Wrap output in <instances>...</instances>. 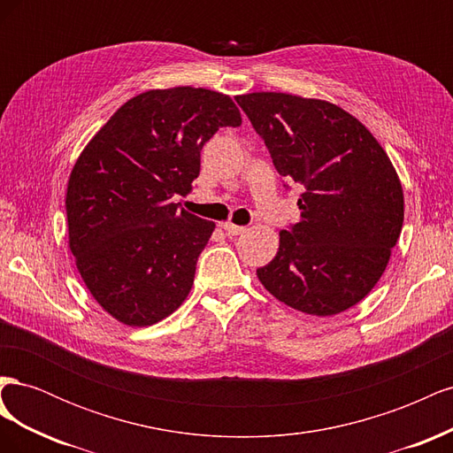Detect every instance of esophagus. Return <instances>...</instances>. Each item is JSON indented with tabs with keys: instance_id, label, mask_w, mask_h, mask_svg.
<instances>
[{
	"instance_id": "34e87169",
	"label": "esophagus",
	"mask_w": 453,
	"mask_h": 453,
	"mask_svg": "<svg viewBox=\"0 0 453 453\" xmlns=\"http://www.w3.org/2000/svg\"><path fill=\"white\" fill-rule=\"evenodd\" d=\"M221 226L230 236H238V234H243V232H245V226H240V225H234V223H223Z\"/></svg>"
}]
</instances>
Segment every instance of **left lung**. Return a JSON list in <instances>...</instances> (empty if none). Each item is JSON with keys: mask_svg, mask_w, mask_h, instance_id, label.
<instances>
[{"mask_svg": "<svg viewBox=\"0 0 453 453\" xmlns=\"http://www.w3.org/2000/svg\"><path fill=\"white\" fill-rule=\"evenodd\" d=\"M278 173L304 187L300 221L257 276L310 315L346 311L372 291L401 236L399 175L372 134L344 109L285 92L236 96Z\"/></svg>", "mask_w": 453, "mask_h": 453, "instance_id": "1", "label": "left lung"}]
</instances>
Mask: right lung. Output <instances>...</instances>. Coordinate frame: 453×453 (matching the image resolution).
<instances>
[{
  "label": "right lung",
  "mask_w": 453,
  "mask_h": 453,
  "mask_svg": "<svg viewBox=\"0 0 453 453\" xmlns=\"http://www.w3.org/2000/svg\"><path fill=\"white\" fill-rule=\"evenodd\" d=\"M230 96L193 87L147 90L109 119L67 181L70 250L87 289L128 326L162 321L183 304L215 223L180 210L200 173V150L240 127Z\"/></svg>",
  "instance_id": "right-lung-1"
}]
</instances>
